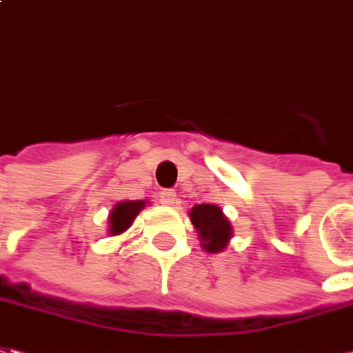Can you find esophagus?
I'll use <instances>...</instances> for the list:
<instances>
[{"label": "esophagus", "mask_w": 353, "mask_h": 353, "mask_svg": "<svg viewBox=\"0 0 353 353\" xmlns=\"http://www.w3.org/2000/svg\"><path fill=\"white\" fill-rule=\"evenodd\" d=\"M159 197H161L159 201L163 205H169V207L176 203V192H174V190H163V192L159 194Z\"/></svg>", "instance_id": "esophagus-1"}]
</instances>
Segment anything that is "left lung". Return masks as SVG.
<instances>
[{
  "label": "left lung",
  "mask_w": 353,
  "mask_h": 353,
  "mask_svg": "<svg viewBox=\"0 0 353 353\" xmlns=\"http://www.w3.org/2000/svg\"><path fill=\"white\" fill-rule=\"evenodd\" d=\"M192 224L196 226L197 236L207 252H221L230 243L232 224L224 216L221 207L211 203L194 205L190 211Z\"/></svg>",
  "instance_id": "8db88e82"
}]
</instances>
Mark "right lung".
I'll use <instances>...</instances> for the list:
<instances>
[{"instance_id": "add662e5", "label": "right lung", "mask_w": 353, "mask_h": 353, "mask_svg": "<svg viewBox=\"0 0 353 353\" xmlns=\"http://www.w3.org/2000/svg\"><path fill=\"white\" fill-rule=\"evenodd\" d=\"M146 207V201L141 199V201H119V203L114 205V209L110 212L108 221H110V234L112 236H119L123 234L125 230L131 228L132 221L137 219V214Z\"/></svg>"}]
</instances>
